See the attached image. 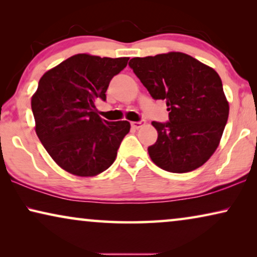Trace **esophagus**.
Listing matches in <instances>:
<instances>
[{
	"label": "esophagus",
	"mask_w": 257,
	"mask_h": 257,
	"mask_svg": "<svg viewBox=\"0 0 257 257\" xmlns=\"http://www.w3.org/2000/svg\"><path fill=\"white\" fill-rule=\"evenodd\" d=\"M144 125H145V120H139V121H132L131 122V126H132L133 128H136V130L140 128Z\"/></svg>",
	"instance_id": "34e87169"
}]
</instances>
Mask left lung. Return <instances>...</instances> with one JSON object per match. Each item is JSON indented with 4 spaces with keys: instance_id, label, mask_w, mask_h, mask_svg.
I'll use <instances>...</instances> for the list:
<instances>
[{
    "instance_id": "1",
    "label": "left lung",
    "mask_w": 257,
    "mask_h": 257,
    "mask_svg": "<svg viewBox=\"0 0 257 257\" xmlns=\"http://www.w3.org/2000/svg\"><path fill=\"white\" fill-rule=\"evenodd\" d=\"M128 65L151 97L167 105L168 121H152L153 163L172 173L202 166L219 146L229 113L220 76L182 52L135 57Z\"/></svg>"
}]
</instances>
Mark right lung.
<instances>
[{
  "label": "right lung",
  "mask_w": 257,
  "mask_h": 257,
  "mask_svg": "<svg viewBox=\"0 0 257 257\" xmlns=\"http://www.w3.org/2000/svg\"><path fill=\"white\" fill-rule=\"evenodd\" d=\"M127 57L75 55L45 72L31 98L36 133L58 166L78 177L107 170L130 132L128 121H107L96 101L106 100L108 84Z\"/></svg>",
  "instance_id": "add662e5"
}]
</instances>
